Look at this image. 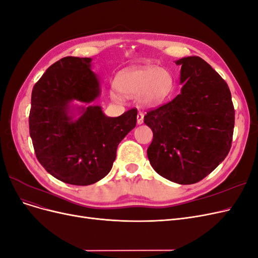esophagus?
<instances>
[{
	"instance_id": "esophagus-1",
	"label": "esophagus",
	"mask_w": 258,
	"mask_h": 258,
	"mask_svg": "<svg viewBox=\"0 0 258 258\" xmlns=\"http://www.w3.org/2000/svg\"><path fill=\"white\" fill-rule=\"evenodd\" d=\"M137 119H138V123L141 124L143 123V119H144V114L142 112H139L138 116H137Z\"/></svg>"
}]
</instances>
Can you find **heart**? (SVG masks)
Instances as JSON below:
<instances>
[{"label":"heart","mask_w":258,"mask_h":258,"mask_svg":"<svg viewBox=\"0 0 258 258\" xmlns=\"http://www.w3.org/2000/svg\"><path fill=\"white\" fill-rule=\"evenodd\" d=\"M117 91L126 97H138L145 104H157L165 99L173 88L172 75L165 69L143 67L129 69L121 72L115 81ZM112 98L118 100L117 93Z\"/></svg>","instance_id":"obj_1"}]
</instances>
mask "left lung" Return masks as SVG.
<instances>
[{"instance_id": "1", "label": "left lung", "mask_w": 258, "mask_h": 258, "mask_svg": "<svg viewBox=\"0 0 258 258\" xmlns=\"http://www.w3.org/2000/svg\"><path fill=\"white\" fill-rule=\"evenodd\" d=\"M175 64L181 66V93L144 116L153 131L147 157L159 175L188 185L228 155L235 108L228 85L204 59L185 57Z\"/></svg>"}]
</instances>
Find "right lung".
<instances>
[{"instance_id":"obj_1","label":"right lung","mask_w":258,"mask_h":258,"mask_svg":"<svg viewBox=\"0 0 258 258\" xmlns=\"http://www.w3.org/2000/svg\"><path fill=\"white\" fill-rule=\"evenodd\" d=\"M91 58L64 57L36 82L31 96L30 137L37 160L48 173L67 184L86 186L110 172L117 146L136 127L137 108L107 117L100 106L82 107L73 120V100L90 103L100 84L90 70Z\"/></svg>"}]
</instances>
